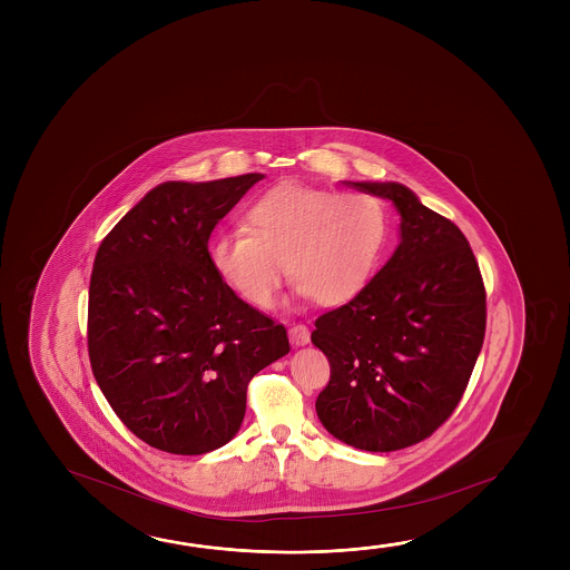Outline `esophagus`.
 <instances>
[{
  "label": "esophagus",
  "mask_w": 570,
  "mask_h": 570,
  "mask_svg": "<svg viewBox=\"0 0 570 570\" xmlns=\"http://www.w3.org/2000/svg\"><path fill=\"white\" fill-rule=\"evenodd\" d=\"M289 342L294 345H306L309 342L308 327L296 324V326L289 327Z\"/></svg>",
  "instance_id": "1"
}]
</instances>
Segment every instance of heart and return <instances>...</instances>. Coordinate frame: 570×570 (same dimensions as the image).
<instances>
[{
	"label": "heart",
	"mask_w": 570,
	"mask_h": 570,
	"mask_svg": "<svg viewBox=\"0 0 570 570\" xmlns=\"http://www.w3.org/2000/svg\"><path fill=\"white\" fill-rule=\"evenodd\" d=\"M387 234L375 196L284 183L246 208L243 228L216 234L213 268L254 308H268L284 278L299 296L337 306L357 296L374 272Z\"/></svg>",
	"instance_id": "heart-1"
}]
</instances>
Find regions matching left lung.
I'll list each match as a JSON object with an SVG mask.
<instances>
[{
	"label": "left lung",
	"mask_w": 570,
	"mask_h": 570,
	"mask_svg": "<svg viewBox=\"0 0 570 570\" xmlns=\"http://www.w3.org/2000/svg\"><path fill=\"white\" fill-rule=\"evenodd\" d=\"M345 185L392 200L402 240L355 298L316 320L312 344L330 362L317 417L352 448L397 451L461 402L485 340V284L465 234L410 188Z\"/></svg>",
	"instance_id": "obj_1"
}]
</instances>
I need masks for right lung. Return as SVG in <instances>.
Returning a JSON list of instances; mask_svg holds the SVG:
<instances>
[{"instance_id":"add662e5","label":"right lung","mask_w":570,"mask_h":570,"mask_svg":"<svg viewBox=\"0 0 570 570\" xmlns=\"http://www.w3.org/2000/svg\"><path fill=\"white\" fill-rule=\"evenodd\" d=\"M261 173L149 190L95 256L87 345L117 417L150 448L203 455L240 430L254 375L289 352L286 327L213 268L208 238Z\"/></svg>"}]
</instances>
